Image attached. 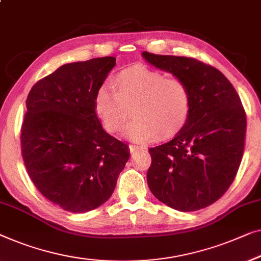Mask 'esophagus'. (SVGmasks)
I'll use <instances>...</instances> for the list:
<instances>
[{
  "instance_id": "esophagus-1",
  "label": "esophagus",
  "mask_w": 261,
  "mask_h": 261,
  "mask_svg": "<svg viewBox=\"0 0 261 261\" xmlns=\"http://www.w3.org/2000/svg\"><path fill=\"white\" fill-rule=\"evenodd\" d=\"M141 148H140L139 146H135V145H129V150L130 153H134V152H138V150H140Z\"/></svg>"
}]
</instances>
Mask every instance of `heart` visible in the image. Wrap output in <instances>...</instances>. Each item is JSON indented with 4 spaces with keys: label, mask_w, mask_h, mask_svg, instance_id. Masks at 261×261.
<instances>
[{
    "label": "heart",
    "mask_w": 261,
    "mask_h": 261,
    "mask_svg": "<svg viewBox=\"0 0 261 261\" xmlns=\"http://www.w3.org/2000/svg\"><path fill=\"white\" fill-rule=\"evenodd\" d=\"M94 108L109 133L124 127V137L133 141L166 140L185 127L192 109V93L184 80L167 77L145 66L127 68L116 75L113 88L101 86L94 96Z\"/></svg>",
    "instance_id": "heart-1"
}]
</instances>
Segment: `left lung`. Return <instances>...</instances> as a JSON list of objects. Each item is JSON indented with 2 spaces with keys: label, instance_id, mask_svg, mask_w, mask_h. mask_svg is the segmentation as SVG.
Here are the masks:
<instances>
[{
  "label": "left lung",
  "instance_id": "left-lung-1",
  "mask_svg": "<svg viewBox=\"0 0 261 261\" xmlns=\"http://www.w3.org/2000/svg\"><path fill=\"white\" fill-rule=\"evenodd\" d=\"M150 65L184 80L192 93L185 127L171 141L149 148L147 184L158 200L181 212L212 205L233 182L244 154L246 114L227 77L185 56L143 51Z\"/></svg>",
  "mask_w": 261,
  "mask_h": 261
}]
</instances>
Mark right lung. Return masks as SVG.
<instances>
[{
  "label": "right lung",
  "instance_id": "obj_1",
  "mask_svg": "<svg viewBox=\"0 0 261 261\" xmlns=\"http://www.w3.org/2000/svg\"><path fill=\"white\" fill-rule=\"evenodd\" d=\"M113 56L67 63L28 94L21 128L22 156L44 198L73 213L111 198L129 159L126 143L106 133L94 96L116 65Z\"/></svg>",
  "mask_w": 261,
  "mask_h": 261
}]
</instances>
